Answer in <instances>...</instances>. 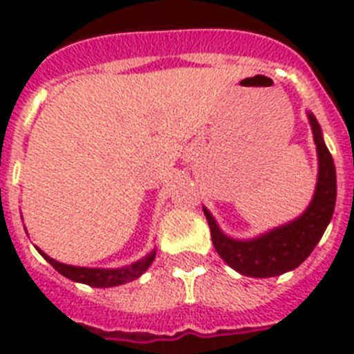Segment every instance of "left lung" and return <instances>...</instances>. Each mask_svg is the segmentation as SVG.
I'll return each mask as SVG.
<instances>
[{"label":"left lung","mask_w":354,"mask_h":354,"mask_svg":"<svg viewBox=\"0 0 354 354\" xmlns=\"http://www.w3.org/2000/svg\"><path fill=\"white\" fill-rule=\"evenodd\" d=\"M307 115L318 152V182L313 200L301 215L263 235L241 241L222 232L209 209L204 207L216 253L239 274L248 277H275L297 268L313 253L333 218L336 204L335 161L316 118L310 112Z\"/></svg>","instance_id":"obj_1"}]
</instances>
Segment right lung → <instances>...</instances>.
<instances>
[{
  "label": "right lung",
  "instance_id": "obj_1",
  "mask_svg": "<svg viewBox=\"0 0 354 354\" xmlns=\"http://www.w3.org/2000/svg\"><path fill=\"white\" fill-rule=\"evenodd\" d=\"M38 252L41 253V257L46 259L53 268L57 270L58 274H62L64 277H68L71 281H77V283L95 286V288H110V286L124 285V283L138 279L139 275L149 270V266L156 257V250H152L150 253H147V257L139 259L130 266H122V268H86V266H71V264L58 263L41 250H38Z\"/></svg>",
  "mask_w": 354,
  "mask_h": 354
}]
</instances>
